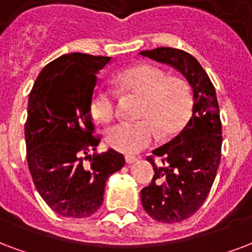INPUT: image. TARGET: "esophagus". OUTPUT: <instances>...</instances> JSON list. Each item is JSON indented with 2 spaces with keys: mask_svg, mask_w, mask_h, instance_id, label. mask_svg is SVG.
<instances>
[{
  "mask_svg": "<svg viewBox=\"0 0 252 252\" xmlns=\"http://www.w3.org/2000/svg\"><path fill=\"white\" fill-rule=\"evenodd\" d=\"M125 160H126V163H134V162H137L138 158L137 157H134V155H126L125 157Z\"/></svg>",
  "mask_w": 252,
  "mask_h": 252,
  "instance_id": "obj_1",
  "label": "esophagus"
}]
</instances>
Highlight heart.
Wrapping results in <instances>:
<instances>
[{
  "instance_id": "1",
  "label": "heart",
  "mask_w": 252,
  "mask_h": 252,
  "mask_svg": "<svg viewBox=\"0 0 252 252\" xmlns=\"http://www.w3.org/2000/svg\"><path fill=\"white\" fill-rule=\"evenodd\" d=\"M114 83L124 93L142 97L137 122H118L107 128L106 143L124 154H135L150 146L157 130L163 138L182 130L192 113L194 97L190 85L182 78L169 77L163 69L141 63L119 71ZM117 109V93L98 85L90 101V113L99 122L113 118Z\"/></svg>"
}]
</instances>
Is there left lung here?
<instances>
[{
	"instance_id": "8db88e82",
	"label": "left lung",
	"mask_w": 252,
	"mask_h": 252,
	"mask_svg": "<svg viewBox=\"0 0 252 252\" xmlns=\"http://www.w3.org/2000/svg\"><path fill=\"white\" fill-rule=\"evenodd\" d=\"M141 54L179 70L194 93L192 114L181 134L147 157L155 173L141 190L142 206L151 218L182 222L203 205L220 163L222 122L217 93L205 69L189 53L157 47ZM155 158H161L159 164Z\"/></svg>"
}]
</instances>
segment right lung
<instances>
[{
  "mask_svg": "<svg viewBox=\"0 0 252 252\" xmlns=\"http://www.w3.org/2000/svg\"><path fill=\"white\" fill-rule=\"evenodd\" d=\"M111 57L70 53L46 65L29 95L26 159L47 206L67 218H86L103 202L105 183L125 166L115 150H97L101 137L90 114L97 75Z\"/></svg>",
  "mask_w": 252,
  "mask_h": 252,
  "instance_id": "1",
  "label": "right lung"
}]
</instances>
